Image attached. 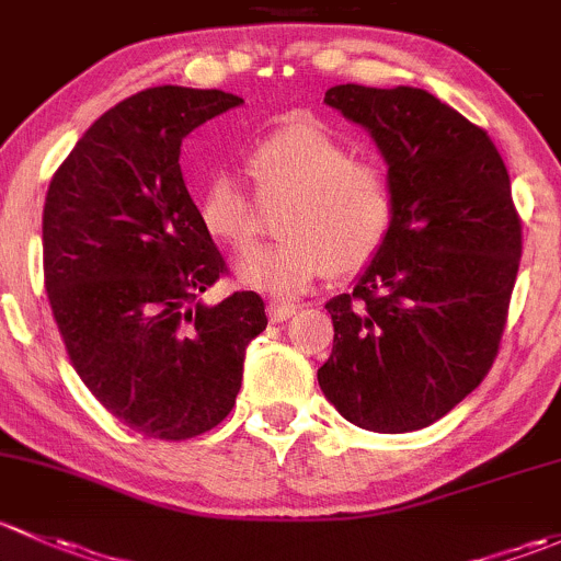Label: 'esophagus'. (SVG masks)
Listing matches in <instances>:
<instances>
[{
	"label": "esophagus",
	"mask_w": 561,
	"mask_h": 561,
	"mask_svg": "<svg viewBox=\"0 0 561 561\" xmlns=\"http://www.w3.org/2000/svg\"><path fill=\"white\" fill-rule=\"evenodd\" d=\"M267 316H270V321H273V323H280V321L291 319V316H294V305L270 302L267 305Z\"/></svg>",
	"instance_id": "34e87169"
}]
</instances>
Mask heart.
I'll use <instances>...</instances> for the list:
<instances>
[{"label":"heart","mask_w":561,"mask_h":561,"mask_svg":"<svg viewBox=\"0 0 561 561\" xmlns=\"http://www.w3.org/2000/svg\"><path fill=\"white\" fill-rule=\"evenodd\" d=\"M248 172L262 202L286 199L280 242L242 253L232 264L238 286L291 299L323 273L362 270L383 245L394 218L391 183L313 118H297L264 137ZM199 221L213 240L245 248L253 240V202L227 172H216L199 194Z\"/></svg>","instance_id":"b5f03b06"}]
</instances>
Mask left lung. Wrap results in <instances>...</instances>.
I'll return each mask as SVG.
<instances>
[{"instance_id": "8db88e82", "label": "left lung", "mask_w": 561, "mask_h": 561, "mask_svg": "<svg viewBox=\"0 0 561 561\" xmlns=\"http://www.w3.org/2000/svg\"><path fill=\"white\" fill-rule=\"evenodd\" d=\"M386 161L394 218L354 294L327 302L334 345L319 386L351 424L424 430L483 380L522 259L511 175L483 129L413 85H332Z\"/></svg>"}]
</instances>
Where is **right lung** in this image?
Masks as SVG:
<instances>
[{"instance_id": "add662e5", "label": "right lung", "mask_w": 561, "mask_h": 561, "mask_svg": "<svg viewBox=\"0 0 561 561\" xmlns=\"http://www.w3.org/2000/svg\"><path fill=\"white\" fill-rule=\"evenodd\" d=\"M238 105L218 89L140 91L91 124L45 196V288L69 362L121 424L156 440L227 419L248 343L267 327L256 291L199 299L227 264L181 172L183 137Z\"/></svg>"}]
</instances>
